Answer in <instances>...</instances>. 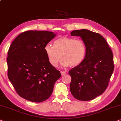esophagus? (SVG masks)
<instances>
[{"label":"esophagus","mask_w":121,"mask_h":121,"mask_svg":"<svg viewBox=\"0 0 121 121\" xmlns=\"http://www.w3.org/2000/svg\"><path fill=\"white\" fill-rule=\"evenodd\" d=\"M60 72H61V75H64L66 73L65 72H64V71H61Z\"/></svg>","instance_id":"esophagus-1"}]
</instances>
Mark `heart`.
Returning a JSON list of instances; mask_svg holds the SVG:
<instances>
[{"label":"heart","instance_id":"heart-1","mask_svg":"<svg viewBox=\"0 0 121 121\" xmlns=\"http://www.w3.org/2000/svg\"><path fill=\"white\" fill-rule=\"evenodd\" d=\"M44 50L48 61L52 66H57L61 58L62 66L70 65L71 67H76L84 60L87 48L82 40L62 36L55 40L53 46L46 45Z\"/></svg>","mask_w":121,"mask_h":121}]
</instances>
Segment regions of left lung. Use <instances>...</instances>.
Segmentation results:
<instances>
[{
    "label": "left lung",
    "mask_w": 121,
    "mask_h": 121,
    "mask_svg": "<svg viewBox=\"0 0 121 121\" xmlns=\"http://www.w3.org/2000/svg\"><path fill=\"white\" fill-rule=\"evenodd\" d=\"M71 36H80L87 48L83 62L69 71L70 91L78 100L87 101L102 94L114 70L113 53L102 35L87 29L76 30Z\"/></svg>",
    "instance_id": "left-lung-1"
}]
</instances>
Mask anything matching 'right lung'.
I'll use <instances>...</instances> for the list:
<instances>
[{"instance_id": "1", "label": "right lung", "mask_w": 121, "mask_h": 121, "mask_svg": "<svg viewBox=\"0 0 121 121\" xmlns=\"http://www.w3.org/2000/svg\"><path fill=\"white\" fill-rule=\"evenodd\" d=\"M56 34L29 30L19 34L10 46L6 61L8 76L20 97L41 102L52 94L60 72L50 64L44 48Z\"/></svg>"}]
</instances>
